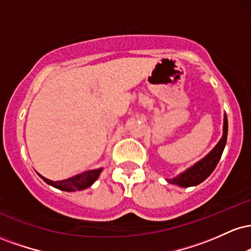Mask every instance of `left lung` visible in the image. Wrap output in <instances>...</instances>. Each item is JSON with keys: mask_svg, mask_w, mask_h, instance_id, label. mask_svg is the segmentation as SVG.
Here are the masks:
<instances>
[{"mask_svg": "<svg viewBox=\"0 0 251 251\" xmlns=\"http://www.w3.org/2000/svg\"><path fill=\"white\" fill-rule=\"evenodd\" d=\"M226 137H227V118L226 114H224L223 119V134L220 142L215 146L211 151L204 158H201L200 162L194 164L186 169L185 171L181 172L178 176L174 178H169L166 181L169 183L175 184V185L180 186V188H189V186H196L204 181L210 175L214 172L216 166H217L218 162H220L222 153H223L224 148L226 144Z\"/></svg>", "mask_w": 251, "mask_h": 251, "instance_id": "8db88e82", "label": "left lung"}]
</instances>
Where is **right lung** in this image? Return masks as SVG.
I'll use <instances>...</instances> for the list:
<instances>
[{"label": "right lung", "mask_w": 251, "mask_h": 251, "mask_svg": "<svg viewBox=\"0 0 251 251\" xmlns=\"http://www.w3.org/2000/svg\"><path fill=\"white\" fill-rule=\"evenodd\" d=\"M101 171H102V168L96 169V170H89V171H85L82 172V174L68 178V179L59 180V181L50 180L41 175L39 176L46 181V183L50 184L51 186H54V188L62 190V191L72 192V191H80V190H85L89 188V186H91L92 184L99 178Z\"/></svg>", "instance_id": "1"}]
</instances>
